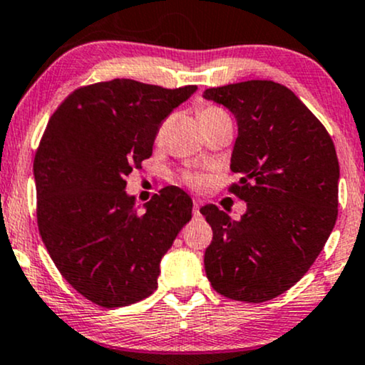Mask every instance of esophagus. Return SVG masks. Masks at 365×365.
Listing matches in <instances>:
<instances>
[{
    "label": "esophagus",
    "instance_id": "esophagus-1",
    "mask_svg": "<svg viewBox=\"0 0 365 365\" xmlns=\"http://www.w3.org/2000/svg\"><path fill=\"white\" fill-rule=\"evenodd\" d=\"M200 206H202V200L194 199V216L200 215Z\"/></svg>",
    "mask_w": 365,
    "mask_h": 365
}]
</instances>
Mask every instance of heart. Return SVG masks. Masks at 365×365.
I'll return each instance as SVG.
<instances>
[{
	"label": "heart",
	"instance_id": "heart-1",
	"mask_svg": "<svg viewBox=\"0 0 365 365\" xmlns=\"http://www.w3.org/2000/svg\"><path fill=\"white\" fill-rule=\"evenodd\" d=\"M216 113H221V110H217V108H212V106H206L199 111V118L216 115ZM187 180L192 183V185H200V183H202V177H200V175H188Z\"/></svg>",
	"mask_w": 365,
	"mask_h": 365
}]
</instances>
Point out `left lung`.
I'll return each instance as SVG.
<instances>
[{
  "instance_id": "8db88e82",
  "label": "left lung",
  "mask_w": 365,
  "mask_h": 365,
  "mask_svg": "<svg viewBox=\"0 0 365 365\" xmlns=\"http://www.w3.org/2000/svg\"><path fill=\"white\" fill-rule=\"evenodd\" d=\"M237 120L232 190L247 202L233 221L215 204L200 209L212 228L204 254L212 288L240 302H266L307 273L338 216L340 165L329 133L290 89L247 81L207 89Z\"/></svg>"
}]
</instances>
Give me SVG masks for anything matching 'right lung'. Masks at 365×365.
I'll use <instances>...</instances> for the list:
<instances>
[{"mask_svg": "<svg viewBox=\"0 0 365 365\" xmlns=\"http://www.w3.org/2000/svg\"><path fill=\"white\" fill-rule=\"evenodd\" d=\"M195 91L115 78L72 92L48 121L34 158L37 225L58 271L91 302L121 307L158 288L192 199L166 187L139 212L125 178L150 158L161 121Z\"/></svg>", "mask_w": 365, "mask_h": 365, "instance_id": "add662e5", "label": "right lung"}]
</instances>
